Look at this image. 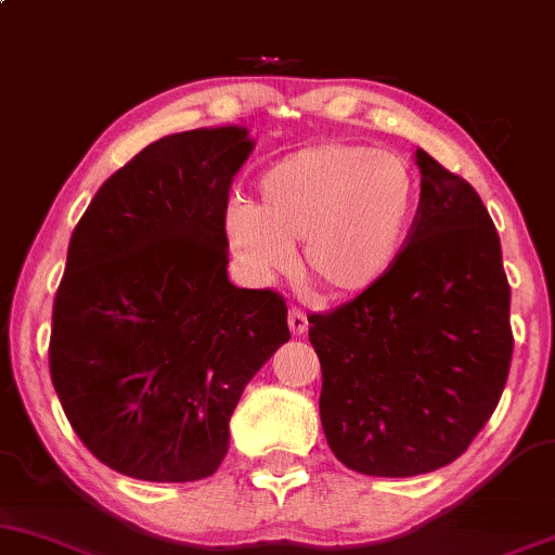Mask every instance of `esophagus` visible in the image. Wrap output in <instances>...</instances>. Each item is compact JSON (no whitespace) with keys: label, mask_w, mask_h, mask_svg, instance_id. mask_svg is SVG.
Returning a JSON list of instances; mask_svg holds the SVG:
<instances>
[{"label":"esophagus","mask_w":555,"mask_h":555,"mask_svg":"<svg viewBox=\"0 0 555 555\" xmlns=\"http://www.w3.org/2000/svg\"><path fill=\"white\" fill-rule=\"evenodd\" d=\"M289 331L295 336H302L305 331H308V315H305L302 310H297V308L289 310Z\"/></svg>","instance_id":"1"}]
</instances>
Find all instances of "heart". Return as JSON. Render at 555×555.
Here are the masks:
<instances>
[{"label":"heart","mask_w":555,"mask_h":555,"mask_svg":"<svg viewBox=\"0 0 555 555\" xmlns=\"http://www.w3.org/2000/svg\"><path fill=\"white\" fill-rule=\"evenodd\" d=\"M420 175L404 156L365 143L323 140L273 162L258 203L232 201L224 237L245 276L271 282L295 260L328 297L378 286L410 245Z\"/></svg>","instance_id":"1"}]
</instances>
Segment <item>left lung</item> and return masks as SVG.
Segmentation results:
<instances>
[{
  "label": "left lung",
  "mask_w": 555,
  "mask_h": 555,
  "mask_svg": "<svg viewBox=\"0 0 555 555\" xmlns=\"http://www.w3.org/2000/svg\"><path fill=\"white\" fill-rule=\"evenodd\" d=\"M420 211L404 256L373 289L310 318L321 425L344 467L412 477L467 451L512 365L501 240L473 184L423 149Z\"/></svg>",
  "instance_id": "1"
}]
</instances>
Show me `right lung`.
<instances>
[{
  "label": "right lung",
  "instance_id": "1",
  "mask_svg": "<svg viewBox=\"0 0 555 555\" xmlns=\"http://www.w3.org/2000/svg\"><path fill=\"white\" fill-rule=\"evenodd\" d=\"M253 145L242 125L154 140L69 240L52 384L86 449L135 480L214 475L242 391L289 341L284 299L227 273V197Z\"/></svg>",
  "mask_w": 555,
  "mask_h": 555
}]
</instances>
